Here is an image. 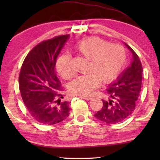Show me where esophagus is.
<instances>
[{
    "instance_id": "1",
    "label": "esophagus",
    "mask_w": 160,
    "mask_h": 160,
    "mask_svg": "<svg viewBox=\"0 0 160 160\" xmlns=\"http://www.w3.org/2000/svg\"><path fill=\"white\" fill-rule=\"evenodd\" d=\"M80 98H83V99H84V100H91L92 99V97H90V96H82V95H81Z\"/></svg>"
}]
</instances>
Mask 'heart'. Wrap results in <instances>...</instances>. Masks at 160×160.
Listing matches in <instances>:
<instances>
[{
	"instance_id": "obj_1",
	"label": "heart",
	"mask_w": 160,
	"mask_h": 160,
	"mask_svg": "<svg viewBox=\"0 0 160 160\" xmlns=\"http://www.w3.org/2000/svg\"><path fill=\"white\" fill-rule=\"evenodd\" d=\"M75 50L89 60V63L87 75L78 76L69 85V92L74 95H90L100 86V82H111L121 72L126 61V52L122 46L108 43L99 37L83 39L76 43ZM56 69L65 79L71 78L74 74L68 54L59 57Z\"/></svg>"
}]
</instances>
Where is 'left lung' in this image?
I'll return each instance as SVG.
<instances>
[{
	"mask_svg": "<svg viewBox=\"0 0 160 160\" xmlns=\"http://www.w3.org/2000/svg\"><path fill=\"white\" fill-rule=\"evenodd\" d=\"M125 45L132 52V62L115 82L109 84L107 91L111 98L108 101L102 100V108L94 114L98 119L108 124L119 123L132 114L141 89V62L132 48L126 43Z\"/></svg>",
	"mask_w": 160,
	"mask_h": 160,
	"instance_id": "obj_1",
	"label": "left lung"
}]
</instances>
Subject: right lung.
<instances>
[{
    "label": "right lung",
    "instance_id": "add662e5",
    "mask_svg": "<svg viewBox=\"0 0 160 160\" xmlns=\"http://www.w3.org/2000/svg\"><path fill=\"white\" fill-rule=\"evenodd\" d=\"M69 35L43 41L30 50L19 76L22 98L28 112L39 123L52 125L68 117L70 102L63 101L61 83L57 77L58 56Z\"/></svg>",
    "mask_w": 160,
    "mask_h": 160
}]
</instances>
